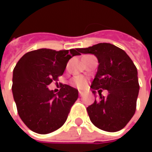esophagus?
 <instances>
[{
  "mask_svg": "<svg viewBox=\"0 0 152 152\" xmlns=\"http://www.w3.org/2000/svg\"><path fill=\"white\" fill-rule=\"evenodd\" d=\"M79 96H81V97L83 96V95H84V93H83L82 91H79Z\"/></svg>",
  "mask_w": 152,
  "mask_h": 152,
  "instance_id": "esophagus-1",
  "label": "esophagus"
}]
</instances>
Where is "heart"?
Masks as SVG:
<instances>
[{
	"instance_id": "b5f03b06",
	"label": "heart",
	"mask_w": 152,
	"mask_h": 152,
	"mask_svg": "<svg viewBox=\"0 0 152 152\" xmlns=\"http://www.w3.org/2000/svg\"><path fill=\"white\" fill-rule=\"evenodd\" d=\"M72 84L73 86L81 89V88H84L86 85V79L83 76H76L72 80Z\"/></svg>"
}]
</instances>
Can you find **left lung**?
I'll use <instances>...</instances> for the list:
<instances>
[{"label": "left lung", "mask_w": 152, "mask_h": 152, "mask_svg": "<svg viewBox=\"0 0 152 152\" xmlns=\"http://www.w3.org/2000/svg\"><path fill=\"white\" fill-rule=\"evenodd\" d=\"M81 53L97 57L99 66L91 84L93 90H107L87 107L90 119L98 129L117 132L124 129L136 110L140 90L137 68L125 51L109 43H99L88 48H79ZM93 91L94 95L96 91Z\"/></svg>", "instance_id": "obj_1"}]
</instances>
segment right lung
Instances as JSON below:
<instances>
[{
  "label": "right lung",
  "mask_w": 152,
  "mask_h": 152,
  "mask_svg": "<svg viewBox=\"0 0 152 152\" xmlns=\"http://www.w3.org/2000/svg\"><path fill=\"white\" fill-rule=\"evenodd\" d=\"M78 48L55 50L39 49L27 52L16 64L12 76V94L18 113L32 131L45 134L61 128L79 97L78 90L61 85L57 94L47 86L57 81Z\"/></svg>",
  "instance_id": "obj_1"
}]
</instances>
